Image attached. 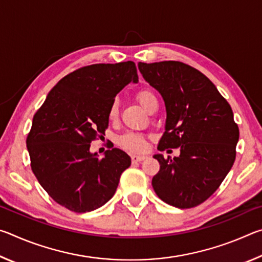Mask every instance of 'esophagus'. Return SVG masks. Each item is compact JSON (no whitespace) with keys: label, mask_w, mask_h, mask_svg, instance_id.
I'll list each match as a JSON object with an SVG mask.
<instances>
[{"label":"esophagus","mask_w":262,"mask_h":262,"mask_svg":"<svg viewBox=\"0 0 262 262\" xmlns=\"http://www.w3.org/2000/svg\"><path fill=\"white\" fill-rule=\"evenodd\" d=\"M145 158H147V157L143 156V155H133V156H132V162L137 163V162L143 161V159H145Z\"/></svg>","instance_id":"obj_1"}]
</instances>
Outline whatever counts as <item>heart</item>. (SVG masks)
Returning <instances> with one entry per match:
<instances>
[{
	"label": "heart",
	"instance_id": "obj_1",
	"mask_svg": "<svg viewBox=\"0 0 262 262\" xmlns=\"http://www.w3.org/2000/svg\"><path fill=\"white\" fill-rule=\"evenodd\" d=\"M136 98L139 100V103L142 105V107H143L145 111H148L152 104L157 103L156 96L149 90H141L140 92H137ZM118 114H119V103L118 100H114L108 111L110 120H114V119H117ZM118 143L120 144L123 149L129 150V151H133V152H142L147 149V139H145V136L134 132H128V133H125V134H122L118 139Z\"/></svg>",
	"mask_w": 262,
	"mask_h": 262
}]
</instances>
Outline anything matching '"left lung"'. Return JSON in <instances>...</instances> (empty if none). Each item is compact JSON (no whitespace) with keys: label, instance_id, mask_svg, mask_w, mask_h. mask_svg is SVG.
Segmentation results:
<instances>
[{"label":"left lung","instance_id":"8db88e82","mask_svg":"<svg viewBox=\"0 0 262 262\" xmlns=\"http://www.w3.org/2000/svg\"><path fill=\"white\" fill-rule=\"evenodd\" d=\"M139 69L165 103L158 150L180 148L179 157L154 156L161 164L154 190L167 205L196 207L215 193L236 159L239 129L231 106L209 78L183 62H139Z\"/></svg>","mask_w":262,"mask_h":262}]
</instances>
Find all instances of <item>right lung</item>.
I'll return each mask as SVG.
<instances>
[{
    "label": "right lung",
    "mask_w": 262,
    "mask_h": 262,
    "mask_svg": "<svg viewBox=\"0 0 262 262\" xmlns=\"http://www.w3.org/2000/svg\"><path fill=\"white\" fill-rule=\"evenodd\" d=\"M130 82H139L133 61L82 67L60 79L34 114L26 139L31 168L62 207L86 212L105 205L130 166L120 149L103 158L90 152L91 142L105 135L115 96Z\"/></svg>",
    "instance_id": "1"
}]
</instances>
